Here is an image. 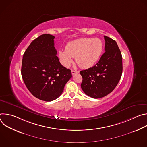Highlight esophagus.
I'll return each mask as SVG.
<instances>
[{
  "label": "esophagus",
  "instance_id": "1",
  "mask_svg": "<svg viewBox=\"0 0 147 147\" xmlns=\"http://www.w3.org/2000/svg\"><path fill=\"white\" fill-rule=\"evenodd\" d=\"M79 73V71H74V70H71V74L72 75H74L76 74H78Z\"/></svg>",
  "mask_w": 147,
  "mask_h": 147
}]
</instances>
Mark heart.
I'll use <instances>...</instances> for the list:
<instances>
[{"label":"heart","instance_id":"heart-1","mask_svg":"<svg viewBox=\"0 0 147 147\" xmlns=\"http://www.w3.org/2000/svg\"><path fill=\"white\" fill-rule=\"evenodd\" d=\"M102 51L103 44L99 38H80L68 42L65 50H59L58 56L61 64L66 67L70 66L75 57L80 67L88 69L98 61Z\"/></svg>","mask_w":147,"mask_h":147}]
</instances>
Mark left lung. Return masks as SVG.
I'll return each mask as SVG.
<instances>
[{
	"label": "left lung",
	"mask_w": 147,
	"mask_h": 147,
	"mask_svg": "<svg viewBox=\"0 0 147 147\" xmlns=\"http://www.w3.org/2000/svg\"><path fill=\"white\" fill-rule=\"evenodd\" d=\"M104 39L105 52L99 61L94 66L80 71L82 91L95 99L110 94L117 85L123 71L122 56L116 42L107 36Z\"/></svg>",
	"instance_id": "obj_1"
}]
</instances>
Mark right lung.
Returning <instances> with one entry per match:
<instances>
[{
	"mask_svg": "<svg viewBox=\"0 0 147 147\" xmlns=\"http://www.w3.org/2000/svg\"><path fill=\"white\" fill-rule=\"evenodd\" d=\"M55 36L43 34L35 39L25 51L22 76L30 92L47 102L57 99L63 91L71 72L63 66L56 56Z\"/></svg>",
	"mask_w": 147,
	"mask_h": 147,
	"instance_id": "obj_1",
	"label": "right lung"
}]
</instances>
